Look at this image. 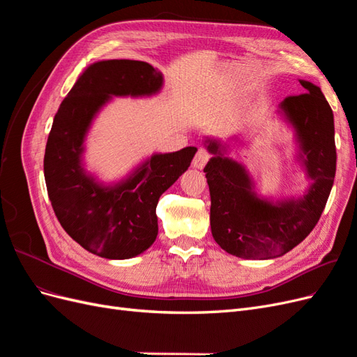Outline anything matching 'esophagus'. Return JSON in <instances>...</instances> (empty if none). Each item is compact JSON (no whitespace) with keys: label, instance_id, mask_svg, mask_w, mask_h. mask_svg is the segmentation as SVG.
<instances>
[{"label":"esophagus","instance_id":"1","mask_svg":"<svg viewBox=\"0 0 357 357\" xmlns=\"http://www.w3.org/2000/svg\"><path fill=\"white\" fill-rule=\"evenodd\" d=\"M210 158H211V155H210V152L205 147H199L198 149V152H197V155H195V158H193V167L195 168H204L205 167V164H207V162L210 160Z\"/></svg>","mask_w":357,"mask_h":357}]
</instances>
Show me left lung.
Masks as SVG:
<instances>
[{
    "instance_id": "1",
    "label": "left lung",
    "mask_w": 357,
    "mask_h": 357,
    "mask_svg": "<svg viewBox=\"0 0 357 357\" xmlns=\"http://www.w3.org/2000/svg\"><path fill=\"white\" fill-rule=\"evenodd\" d=\"M301 84L307 92L287 96L282 109L296 128L312 180L304 198L278 205L259 199L245 169L223 158L218 143H208L215 155L204 168L211 198V234L229 255L244 259L282 256L307 238L325 210L337 169L333 113L320 88L305 80Z\"/></svg>"
}]
</instances>
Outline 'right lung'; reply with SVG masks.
<instances>
[{"label": "right lung", "instance_id": "1", "mask_svg": "<svg viewBox=\"0 0 357 357\" xmlns=\"http://www.w3.org/2000/svg\"><path fill=\"white\" fill-rule=\"evenodd\" d=\"M160 86L162 74L147 62H96L75 82L53 119L45 153L52 208L71 238L96 256L129 259L155 243L158 201L197 153L195 147H185L174 153L155 155L114 188L96 185L83 172L84 134L110 95H150Z\"/></svg>", "mask_w": 357, "mask_h": 357}]
</instances>
